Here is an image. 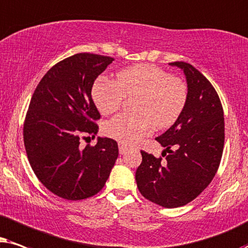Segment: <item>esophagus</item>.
I'll use <instances>...</instances> for the list:
<instances>
[{
    "label": "esophagus",
    "mask_w": 248,
    "mask_h": 248,
    "mask_svg": "<svg viewBox=\"0 0 248 248\" xmlns=\"http://www.w3.org/2000/svg\"><path fill=\"white\" fill-rule=\"evenodd\" d=\"M128 151V147L126 146V145L124 144H119V152H120V154H126V152Z\"/></svg>",
    "instance_id": "34e87169"
}]
</instances>
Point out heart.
Segmentation results:
<instances>
[{"instance_id": "heart-1", "label": "heart", "mask_w": 248, "mask_h": 248, "mask_svg": "<svg viewBox=\"0 0 248 248\" xmlns=\"http://www.w3.org/2000/svg\"><path fill=\"white\" fill-rule=\"evenodd\" d=\"M92 96L102 114L121 107L124 96H137V113H120L105 126V133L122 144L135 145L155 128L170 127L177 121L187 101V86L181 79L153 64H136L122 69L117 80L101 78Z\"/></svg>"}]
</instances>
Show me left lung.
<instances>
[{"mask_svg": "<svg viewBox=\"0 0 248 248\" xmlns=\"http://www.w3.org/2000/svg\"><path fill=\"white\" fill-rule=\"evenodd\" d=\"M169 64L184 71L187 101L177 121L155 138L166 147V160L141 151L136 183L145 199L173 209L196 199L216 176L223 151L224 118L216 90L197 69L186 62Z\"/></svg>", "mask_w": 248, "mask_h": 248, "instance_id": "obj_1", "label": "left lung"}]
</instances>
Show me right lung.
<instances>
[{"label": "right lung", "instance_id": "obj_1", "mask_svg": "<svg viewBox=\"0 0 248 248\" xmlns=\"http://www.w3.org/2000/svg\"><path fill=\"white\" fill-rule=\"evenodd\" d=\"M114 59L78 53L52 67L32 94L24 141L36 177L49 191L69 201L97 194L118 158L117 141L97 137L80 147L85 135H96L100 112L92 98L94 81Z\"/></svg>", "mask_w": 248, "mask_h": 248}]
</instances>
